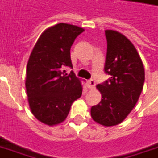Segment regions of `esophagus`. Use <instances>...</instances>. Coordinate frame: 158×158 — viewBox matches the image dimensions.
Masks as SVG:
<instances>
[{
    "label": "esophagus",
    "mask_w": 158,
    "mask_h": 158,
    "mask_svg": "<svg viewBox=\"0 0 158 158\" xmlns=\"http://www.w3.org/2000/svg\"><path fill=\"white\" fill-rule=\"evenodd\" d=\"M95 87H96V82L93 79H89L88 81V88L89 89H93Z\"/></svg>",
    "instance_id": "obj_1"
}]
</instances>
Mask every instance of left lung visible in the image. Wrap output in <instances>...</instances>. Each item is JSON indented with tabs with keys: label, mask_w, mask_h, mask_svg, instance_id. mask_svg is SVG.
Segmentation results:
<instances>
[{
	"label": "left lung",
	"mask_w": 158,
	"mask_h": 158,
	"mask_svg": "<svg viewBox=\"0 0 158 158\" xmlns=\"http://www.w3.org/2000/svg\"><path fill=\"white\" fill-rule=\"evenodd\" d=\"M107 51L104 70L109 80L96 88L102 101L90 109L95 122L106 127L118 125L129 115L139 100L145 81V69L137 50L126 36L105 30Z\"/></svg>",
	"instance_id": "8db88e82"
}]
</instances>
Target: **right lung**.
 <instances>
[{
  "mask_svg": "<svg viewBox=\"0 0 158 158\" xmlns=\"http://www.w3.org/2000/svg\"><path fill=\"white\" fill-rule=\"evenodd\" d=\"M85 29L60 23L46 29L35 43L26 69V92L31 113L40 122L54 126L68 117L74 101L82 95L81 81L73 72L70 49Z\"/></svg>",
  "mask_w": 158,
  "mask_h": 158,
  "instance_id": "obj_1",
  "label": "right lung"
}]
</instances>
